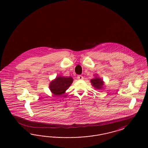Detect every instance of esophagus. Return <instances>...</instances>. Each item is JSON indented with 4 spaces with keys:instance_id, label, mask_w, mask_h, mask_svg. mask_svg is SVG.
Returning a JSON list of instances; mask_svg holds the SVG:
<instances>
[{
    "instance_id": "esophagus-1",
    "label": "esophagus",
    "mask_w": 148,
    "mask_h": 148,
    "mask_svg": "<svg viewBox=\"0 0 148 148\" xmlns=\"http://www.w3.org/2000/svg\"><path fill=\"white\" fill-rule=\"evenodd\" d=\"M77 79H79V80H83V79H84V77H83L82 75H77Z\"/></svg>"
}]
</instances>
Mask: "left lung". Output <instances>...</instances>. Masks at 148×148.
Returning a JSON list of instances; mask_svg holds the SVG:
<instances>
[{"mask_svg":"<svg viewBox=\"0 0 148 148\" xmlns=\"http://www.w3.org/2000/svg\"><path fill=\"white\" fill-rule=\"evenodd\" d=\"M90 82L92 85L97 89H101L103 88V86L104 84L103 80L101 78L97 77L92 79Z\"/></svg>","mask_w":148,"mask_h":148,"instance_id":"obj_1","label":"left lung"}]
</instances>
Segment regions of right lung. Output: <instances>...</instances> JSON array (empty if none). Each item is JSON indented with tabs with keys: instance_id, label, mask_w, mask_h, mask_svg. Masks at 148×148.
<instances>
[{
	"instance_id": "1",
	"label": "right lung",
	"mask_w": 148,
	"mask_h": 148,
	"mask_svg": "<svg viewBox=\"0 0 148 148\" xmlns=\"http://www.w3.org/2000/svg\"><path fill=\"white\" fill-rule=\"evenodd\" d=\"M73 82V79L71 77H65L58 76L50 82L49 89L54 95L60 96L64 94L69 88Z\"/></svg>"
}]
</instances>
